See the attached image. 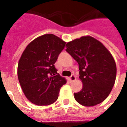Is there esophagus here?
<instances>
[{"instance_id": "34e87169", "label": "esophagus", "mask_w": 127, "mask_h": 127, "mask_svg": "<svg viewBox=\"0 0 127 127\" xmlns=\"http://www.w3.org/2000/svg\"><path fill=\"white\" fill-rule=\"evenodd\" d=\"M68 79H69V80L70 82H73L76 80V76L74 75H72L71 76L68 78Z\"/></svg>"}]
</instances>
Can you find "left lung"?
<instances>
[{
	"label": "left lung",
	"mask_w": 127,
	"mask_h": 127,
	"mask_svg": "<svg viewBox=\"0 0 127 127\" xmlns=\"http://www.w3.org/2000/svg\"><path fill=\"white\" fill-rule=\"evenodd\" d=\"M68 52L79 66L80 79L83 86L74 93V98L84 106H94L108 97L115 84V61L108 49L99 41L90 35L68 42Z\"/></svg>",
	"instance_id": "obj_1"
}]
</instances>
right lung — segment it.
<instances>
[{"label": "right lung", "instance_id": "obj_1", "mask_svg": "<svg viewBox=\"0 0 127 127\" xmlns=\"http://www.w3.org/2000/svg\"><path fill=\"white\" fill-rule=\"evenodd\" d=\"M66 42L53 34L37 37L27 45L18 64V77L27 99L37 105L57 100L66 80L57 73L54 64Z\"/></svg>", "mask_w": 127, "mask_h": 127}]
</instances>
